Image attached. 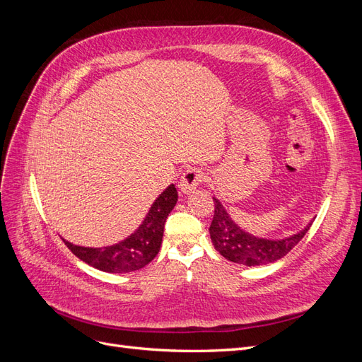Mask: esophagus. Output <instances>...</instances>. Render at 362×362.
Wrapping results in <instances>:
<instances>
[{"label":"esophagus","mask_w":362,"mask_h":362,"mask_svg":"<svg viewBox=\"0 0 362 362\" xmlns=\"http://www.w3.org/2000/svg\"><path fill=\"white\" fill-rule=\"evenodd\" d=\"M205 180V172L198 168H189L182 173V177L178 182V189L182 194L192 193L198 185Z\"/></svg>","instance_id":"1"}]
</instances>
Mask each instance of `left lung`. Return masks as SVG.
<instances>
[{"mask_svg":"<svg viewBox=\"0 0 362 362\" xmlns=\"http://www.w3.org/2000/svg\"><path fill=\"white\" fill-rule=\"evenodd\" d=\"M214 201V216L210 225V237L216 250L226 259L243 266H262L286 257L308 233L313 222L302 231L282 240L259 238L240 228L228 214L222 202Z\"/></svg>","mask_w":362,"mask_h":362,"instance_id":"8db88e82","label":"left lung"}]
</instances>
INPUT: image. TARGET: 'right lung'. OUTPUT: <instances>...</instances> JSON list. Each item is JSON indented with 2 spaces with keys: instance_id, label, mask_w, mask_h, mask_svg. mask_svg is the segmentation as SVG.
I'll return each instance as SVG.
<instances>
[{
  "instance_id": "1",
  "label": "right lung",
  "mask_w": 362,
  "mask_h": 362,
  "mask_svg": "<svg viewBox=\"0 0 362 362\" xmlns=\"http://www.w3.org/2000/svg\"><path fill=\"white\" fill-rule=\"evenodd\" d=\"M177 201L178 192L175 185L170 184L151 205L145 221L136 231L113 246L83 247L72 245L64 238L63 242L75 257L98 270L107 273H128L139 270L157 257L163 240L164 223Z\"/></svg>"
}]
</instances>
